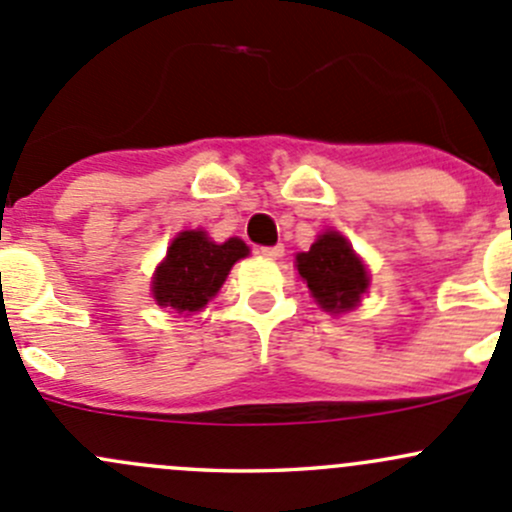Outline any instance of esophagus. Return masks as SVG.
<instances>
[{
	"label": "esophagus",
	"mask_w": 512,
	"mask_h": 512,
	"mask_svg": "<svg viewBox=\"0 0 512 512\" xmlns=\"http://www.w3.org/2000/svg\"><path fill=\"white\" fill-rule=\"evenodd\" d=\"M260 252L262 257H267V260H280L282 257V252H285V247L282 245H272V247H260Z\"/></svg>",
	"instance_id": "esophagus-1"
}]
</instances>
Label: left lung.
I'll use <instances>...</instances> for the list:
<instances>
[{"instance_id":"8db88e82","label":"left lung","mask_w":512,"mask_h":512,"mask_svg":"<svg viewBox=\"0 0 512 512\" xmlns=\"http://www.w3.org/2000/svg\"><path fill=\"white\" fill-rule=\"evenodd\" d=\"M297 272L327 312H347L369 287L364 265L339 232H324L309 252H299Z\"/></svg>"}]
</instances>
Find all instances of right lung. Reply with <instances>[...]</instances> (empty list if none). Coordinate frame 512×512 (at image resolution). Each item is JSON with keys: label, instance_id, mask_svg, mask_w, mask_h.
<instances>
[{"label": "right lung", "instance_id": "add662e5", "mask_svg": "<svg viewBox=\"0 0 512 512\" xmlns=\"http://www.w3.org/2000/svg\"><path fill=\"white\" fill-rule=\"evenodd\" d=\"M247 255V245L237 237L215 245L203 230L180 232L168 247V257L153 277V297L160 307L175 312H198L218 294L227 272Z\"/></svg>", "mask_w": 512, "mask_h": 512}]
</instances>
